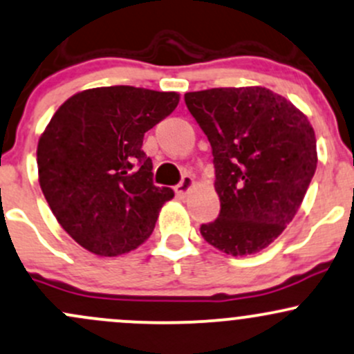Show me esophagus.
I'll list each match as a JSON object with an SVG mask.
<instances>
[{"instance_id":"obj_1","label":"esophagus","mask_w":354,"mask_h":354,"mask_svg":"<svg viewBox=\"0 0 354 354\" xmlns=\"http://www.w3.org/2000/svg\"><path fill=\"white\" fill-rule=\"evenodd\" d=\"M193 186H195V180H193V176L186 174V176H183V180H181V183L174 186V192H176V195L186 196L189 193V189L193 188Z\"/></svg>"}]
</instances>
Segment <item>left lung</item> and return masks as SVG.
I'll use <instances>...</instances> for the list:
<instances>
[{
    "instance_id": "obj_1",
    "label": "left lung",
    "mask_w": 354,
    "mask_h": 354,
    "mask_svg": "<svg viewBox=\"0 0 354 354\" xmlns=\"http://www.w3.org/2000/svg\"><path fill=\"white\" fill-rule=\"evenodd\" d=\"M185 102L212 145L220 198L201 235L227 255L257 254L296 216L316 171L308 115L260 85L186 92Z\"/></svg>"
}]
</instances>
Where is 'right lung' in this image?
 <instances>
[{
  "mask_svg": "<svg viewBox=\"0 0 354 354\" xmlns=\"http://www.w3.org/2000/svg\"><path fill=\"white\" fill-rule=\"evenodd\" d=\"M180 102L178 92L95 87L65 100L38 139V181L67 234L99 257L149 239L173 189L153 185L142 139Z\"/></svg>",
  "mask_w": 354,
  "mask_h": 354,
  "instance_id": "obj_1",
  "label": "right lung"
}]
</instances>
